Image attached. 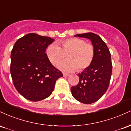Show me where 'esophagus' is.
Returning a JSON list of instances; mask_svg holds the SVG:
<instances>
[{"instance_id":"esophagus-1","label":"esophagus","mask_w":131,"mask_h":131,"mask_svg":"<svg viewBox=\"0 0 131 131\" xmlns=\"http://www.w3.org/2000/svg\"><path fill=\"white\" fill-rule=\"evenodd\" d=\"M63 75L64 77H67V76H68V74H67V73H63Z\"/></svg>"}]
</instances>
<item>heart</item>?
Wrapping results in <instances>:
<instances>
[{"label": "heart", "mask_w": 131, "mask_h": 131, "mask_svg": "<svg viewBox=\"0 0 131 131\" xmlns=\"http://www.w3.org/2000/svg\"><path fill=\"white\" fill-rule=\"evenodd\" d=\"M47 47L46 54L53 66H57L67 57V61L59 64L58 68L64 71L78 72L84 71L91 65L94 58L95 50L92 45L77 37L67 39Z\"/></svg>", "instance_id": "b5f03b06"}]
</instances>
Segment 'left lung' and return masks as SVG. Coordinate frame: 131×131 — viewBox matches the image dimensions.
Masks as SVG:
<instances>
[{"label": "left lung", "instance_id": "8db88e82", "mask_svg": "<svg viewBox=\"0 0 131 131\" xmlns=\"http://www.w3.org/2000/svg\"><path fill=\"white\" fill-rule=\"evenodd\" d=\"M74 36L89 39L94 48V58L91 64L78 74L79 83L71 88L76 100L91 104L101 98L108 88L112 72L111 54L106 43L97 34L87 32Z\"/></svg>", "mask_w": 131, "mask_h": 131}]
</instances>
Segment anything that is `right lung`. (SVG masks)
Segmentation results:
<instances>
[{
  "instance_id": "obj_1",
  "label": "right lung",
  "mask_w": 131,
  "mask_h": 131,
  "mask_svg": "<svg viewBox=\"0 0 131 131\" xmlns=\"http://www.w3.org/2000/svg\"><path fill=\"white\" fill-rule=\"evenodd\" d=\"M54 40L29 33L16 40L13 46L10 73L16 89L27 100L37 102L49 97L56 81L63 77L46 53Z\"/></svg>"
}]
</instances>
